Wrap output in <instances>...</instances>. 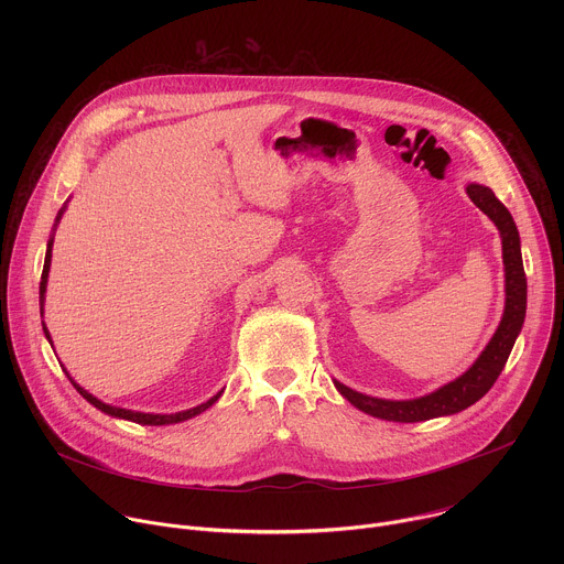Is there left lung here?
Here are the masks:
<instances>
[{
  "label": "left lung",
  "mask_w": 564,
  "mask_h": 564,
  "mask_svg": "<svg viewBox=\"0 0 564 564\" xmlns=\"http://www.w3.org/2000/svg\"><path fill=\"white\" fill-rule=\"evenodd\" d=\"M468 198L485 212L502 236V261H505V314L496 335L491 337L489 346L481 350V355L475 359V364L459 375L455 381H448L446 386L437 388L431 394L417 397V399H377L370 394H361L335 379L337 390L350 401L359 411L388 420V422H426L442 415H455L468 406H473L477 399L485 397L496 379L500 377L511 348L522 330L524 314H527V276L522 265V252H520V234L513 223V216L509 209L496 198V194L485 187L470 183L466 187Z\"/></svg>",
  "instance_id": "obj_1"
}]
</instances>
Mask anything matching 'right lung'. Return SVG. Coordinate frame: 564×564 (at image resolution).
I'll return each mask as SVG.
<instances>
[{
	"label": "right lung",
	"instance_id": "right-lung-1",
	"mask_svg": "<svg viewBox=\"0 0 564 564\" xmlns=\"http://www.w3.org/2000/svg\"><path fill=\"white\" fill-rule=\"evenodd\" d=\"M62 212H64V207L59 209V214H57V218H55V225L59 223V218H62ZM51 250H53V238H48V246H46V259H44V270H42V281H40V314H44V294H46V281H48V270H51ZM42 328H44V335H46V339H48V344H51V335H48V330H46V326H44V321H42ZM62 370L66 372V368L62 366ZM66 377L70 379V375L66 372ZM70 383L75 386V390L83 394L91 406H96L98 411H102V413H107V415H111V417H120V420H129V422H135V424H142V426H167V424H178V422H185V420H192V417H196V415H200L203 411H207L214 401L223 394V390L220 392H216L212 399H207L205 404H198V406H194V409H189V411H181V413H172V415H153V413H138V411H127V409H118V406H109V404H105V401H100L98 397H94L91 392H87L83 386H77L73 379H70Z\"/></svg>",
	"mask_w": 564,
	"mask_h": 564
}]
</instances>
